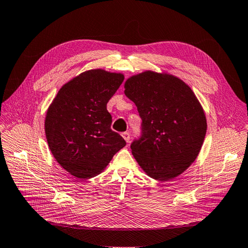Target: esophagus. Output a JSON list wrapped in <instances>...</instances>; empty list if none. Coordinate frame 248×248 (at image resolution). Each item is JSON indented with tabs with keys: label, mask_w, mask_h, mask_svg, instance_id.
<instances>
[{
	"label": "esophagus",
	"mask_w": 248,
	"mask_h": 248,
	"mask_svg": "<svg viewBox=\"0 0 248 248\" xmlns=\"http://www.w3.org/2000/svg\"><path fill=\"white\" fill-rule=\"evenodd\" d=\"M122 137H123V139L126 140V143H129V140H130L129 132H127V131L123 132V133H122Z\"/></svg>",
	"instance_id": "esophagus-1"
}]
</instances>
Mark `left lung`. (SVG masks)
Listing matches in <instances>:
<instances>
[{"label":"left lung","mask_w":248,"mask_h":248,"mask_svg":"<svg viewBox=\"0 0 248 248\" xmlns=\"http://www.w3.org/2000/svg\"><path fill=\"white\" fill-rule=\"evenodd\" d=\"M124 88L142 119V135L130 146L138 164L156 180L180 175L198 156L206 132L195 93L182 79L152 71L131 76Z\"/></svg>","instance_id":"obj_1"}]
</instances>
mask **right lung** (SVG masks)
Segmentation results:
<instances>
[{
  "instance_id": "obj_1",
  "label": "right lung",
  "mask_w": 248,
  "mask_h": 248,
  "mask_svg": "<svg viewBox=\"0 0 248 248\" xmlns=\"http://www.w3.org/2000/svg\"><path fill=\"white\" fill-rule=\"evenodd\" d=\"M124 75L101 69L85 71L62 86L46 110L45 132L56 162L77 178L101 173L126 145L110 128L106 104Z\"/></svg>"
}]
</instances>
